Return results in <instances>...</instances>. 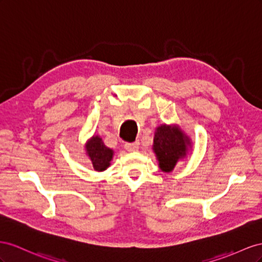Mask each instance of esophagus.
<instances>
[{"mask_svg": "<svg viewBox=\"0 0 262 262\" xmlns=\"http://www.w3.org/2000/svg\"><path fill=\"white\" fill-rule=\"evenodd\" d=\"M125 149L127 151H137L139 149V143H133V144H125Z\"/></svg>", "mask_w": 262, "mask_h": 262, "instance_id": "1", "label": "esophagus"}]
</instances>
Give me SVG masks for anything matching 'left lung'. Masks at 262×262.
<instances>
[{"instance_id":"1","label":"left lung","mask_w":262,"mask_h":262,"mask_svg":"<svg viewBox=\"0 0 262 262\" xmlns=\"http://www.w3.org/2000/svg\"><path fill=\"white\" fill-rule=\"evenodd\" d=\"M192 149V140L177 124H161L155 130L152 150L162 172H172Z\"/></svg>"}]
</instances>
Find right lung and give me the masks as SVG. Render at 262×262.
Returning <instances> with one entry per match:
<instances>
[{
  "mask_svg": "<svg viewBox=\"0 0 262 262\" xmlns=\"http://www.w3.org/2000/svg\"><path fill=\"white\" fill-rule=\"evenodd\" d=\"M85 155L89 157L95 171L102 172L111 166V161L113 160L114 150L104 145L102 138L94 134L90 138L84 146Z\"/></svg>",
  "mask_w": 262,
  "mask_h": 262,
  "instance_id": "add662e5",
  "label": "right lung"
}]
</instances>
